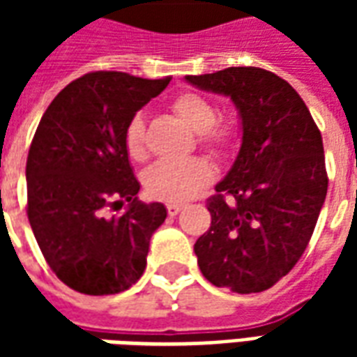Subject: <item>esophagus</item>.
Instances as JSON below:
<instances>
[{
	"mask_svg": "<svg viewBox=\"0 0 357 357\" xmlns=\"http://www.w3.org/2000/svg\"><path fill=\"white\" fill-rule=\"evenodd\" d=\"M181 208H183V204H181V202H168V204H166V210H168V214H170V216H176Z\"/></svg>",
	"mask_w": 357,
	"mask_h": 357,
	"instance_id": "34e87169",
	"label": "esophagus"
}]
</instances>
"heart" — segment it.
<instances>
[{"mask_svg":"<svg viewBox=\"0 0 357 357\" xmlns=\"http://www.w3.org/2000/svg\"><path fill=\"white\" fill-rule=\"evenodd\" d=\"M172 110L185 122L193 132H199V141L214 155H222L233 147L237 139V128L229 120L218 118L214 102L199 93H179L172 101ZM124 151L135 162L145 160V120L133 114L124 130ZM212 166L202 158L189 160H160L153 164L145 176L143 185L153 199L158 201H185L212 179Z\"/></svg>","mask_w":357,"mask_h":357,"instance_id":"1","label":"heart"}]
</instances>
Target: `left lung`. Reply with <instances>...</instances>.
<instances>
[{
	"label": "left lung",
	"instance_id": "obj_1",
	"mask_svg": "<svg viewBox=\"0 0 357 357\" xmlns=\"http://www.w3.org/2000/svg\"><path fill=\"white\" fill-rule=\"evenodd\" d=\"M185 80L231 97L243 122L239 155L206 201L199 268L216 287L268 291L304 255L325 202L321 132L296 89L269 70L229 66Z\"/></svg>",
	"mask_w": 357,
	"mask_h": 357
}]
</instances>
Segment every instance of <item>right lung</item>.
<instances>
[{
  "label": "right lung",
  "instance_id": "obj_1",
  "mask_svg": "<svg viewBox=\"0 0 357 357\" xmlns=\"http://www.w3.org/2000/svg\"><path fill=\"white\" fill-rule=\"evenodd\" d=\"M168 82L114 70L84 74L38 124L26 158L28 222L45 262L74 291L116 294L145 271L149 241L166 208L137 201L124 130ZM124 202L122 215L106 216Z\"/></svg>",
  "mask_w": 357,
  "mask_h": 357
}]
</instances>
